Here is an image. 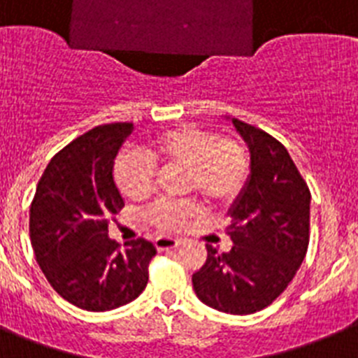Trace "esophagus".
Masks as SVG:
<instances>
[{
  "label": "esophagus",
  "instance_id": "esophagus-1",
  "mask_svg": "<svg viewBox=\"0 0 358 358\" xmlns=\"http://www.w3.org/2000/svg\"><path fill=\"white\" fill-rule=\"evenodd\" d=\"M179 243H181V239L170 238V236H159V238H155V247L159 250L176 249V247H179Z\"/></svg>",
  "mask_w": 358,
  "mask_h": 358
}]
</instances>
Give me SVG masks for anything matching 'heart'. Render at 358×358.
<instances>
[{
    "mask_svg": "<svg viewBox=\"0 0 358 358\" xmlns=\"http://www.w3.org/2000/svg\"><path fill=\"white\" fill-rule=\"evenodd\" d=\"M155 164L186 168L185 192H199L214 206L238 201L252 173V159L243 143L197 124H182L159 133L146 153L122 152L115 159L113 179L120 194L129 201L146 199L155 182ZM201 210L203 206L194 197L162 199L153 203L144 217L159 229L176 230Z\"/></svg>",
    "mask_w": 358,
    "mask_h": 358,
    "instance_id": "obj_1",
    "label": "heart"
}]
</instances>
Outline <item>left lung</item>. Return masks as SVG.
Returning a JSON list of instances; mask_svg holds the SVG:
<instances>
[{
  "mask_svg": "<svg viewBox=\"0 0 358 358\" xmlns=\"http://www.w3.org/2000/svg\"><path fill=\"white\" fill-rule=\"evenodd\" d=\"M232 122L249 144L252 173L225 230L232 249L206 245V262L192 283L205 306L252 315L287 289L306 258L311 192L280 141L243 120Z\"/></svg>",
  "mask_w": 358,
  "mask_h": 358,
  "instance_id": "obj_1",
  "label": "left lung"
}]
</instances>
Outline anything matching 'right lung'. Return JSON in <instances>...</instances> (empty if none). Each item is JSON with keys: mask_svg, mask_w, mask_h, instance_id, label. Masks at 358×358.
<instances>
[{"mask_svg": "<svg viewBox=\"0 0 358 358\" xmlns=\"http://www.w3.org/2000/svg\"><path fill=\"white\" fill-rule=\"evenodd\" d=\"M131 122L94 126L64 146L41 173L29 212L34 256L51 287L85 311L133 302L148 283L157 254L152 241L120 247L108 227L124 206L113 161Z\"/></svg>", "mask_w": 358, "mask_h": 358, "instance_id": "add662e5", "label": "right lung"}]
</instances>
